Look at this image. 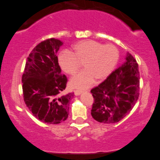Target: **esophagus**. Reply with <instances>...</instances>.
<instances>
[{
    "label": "esophagus",
    "mask_w": 160,
    "mask_h": 160,
    "mask_svg": "<svg viewBox=\"0 0 160 160\" xmlns=\"http://www.w3.org/2000/svg\"><path fill=\"white\" fill-rule=\"evenodd\" d=\"M82 92L81 91H78V90H75V91H74V95H76V96L80 95Z\"/></svg>",
    "instance_id": "esophagus-1"
}]
</instances>
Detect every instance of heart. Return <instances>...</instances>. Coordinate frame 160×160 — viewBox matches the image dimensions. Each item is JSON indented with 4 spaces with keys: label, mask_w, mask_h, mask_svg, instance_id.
Returning a JSON list of instances; mask_svg holds the SVG:
<instances>
[{
    "label": "heart",
    "mask_w": 160,
    "mask_h": 160,
    "mask_svg": "<svg viewBox=\"0 0 160 160\" xmlns=\"http://www.w3.org/2000/svg\"><path fill=\"white\" fill-rule=\"evenodd\" d=\"M120 53L113 44H103L92 40H84L75 44L71 51L63 50L58 55L61 69L72 76L83 63L84 70L70 80L72 87L84 90L91 87L95 79L105 80L112 72L119 59Z\"/></svg>",
    "instance_id": "b5f03b06"
}]
</instances>
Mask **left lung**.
Wrapping results in <instances>:
<instances>
[{
    "label": "left lung",
    "instance_id": "1",
    "mask_svg": "<svg viewBox=\"0 0 160 160\" xmlns=\"http://www.w3.org/2000/svg\"><path fill=\"white\" fill-rule=\"evenodd\" d=\"M140 77L136 59L128 52L126 62L93 88L92 118L105 124L116 123L132 110L139 97Z\"/></svg>",
    "mask_w": 160,
    "mask_h": 160
}]
</instances>
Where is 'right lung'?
<instances>
[{
    "mask_svg": "<svg viewBox=\"0 0 160 160\" xmlns=\"http://www.w3.org/2000/svg\"><path fill=\"white\" fill-rule=\"evenodd\" d=\"M63 42L55 38L41 42L27 58L22 75L23 100L35 118L57 124L67 119L73 92L61 95L68 78L61 74L57 52Z\"/></svg>",
    "mask_w": 160,
    "mask_h": 160,
    "instance_id": "right-lung-1",
    "label": "right lung"
}]
</instances>
